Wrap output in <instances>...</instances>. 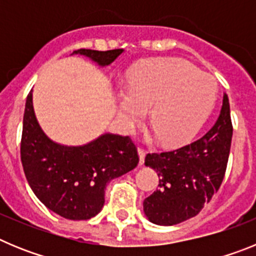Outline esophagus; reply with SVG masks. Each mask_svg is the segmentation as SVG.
I'll return each mask as SVG.
<instances>
[{"mask_svg":"<svg viewBox=\"0 0 256 256\" xmlns=\"http://www.w3.org/2000/svg\"><path fill=\"white\" fill-rule=\"evenodd\" d=\"M138 155H140V164H144V156H146V151L144 150V148H138Z\"/></svg>","mask_w":256,"mask_h":256,"instance_id":"esophagus-1","label":"esophagus"}]
</instances>
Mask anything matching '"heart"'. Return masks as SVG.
<instances>
[{
    "label": "heart",
    "mask_w": 256,
    "mask_h": 256,
    "mask_svg": "<svg viewBox=\"0 0 256 256\" xmlns=\"http://www.w3.org/2000/svg\"><path fill=\"white\" fill-rule=\"evenodd\" d=\"M216 79L187 61L158 58L130 76L128 90L120 92L119 110L132 126L151 108L156 137L166 146H177L198 132L216 105Z\"/></svg>",
    "instance_id": "b5f03b06"
}]
</instances>
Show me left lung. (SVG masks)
I'll list each match as a JSON object with an SVG mask.
<instances>
[{
    "instance_id": "left-lung-1",
    "label": "left lung",
    "mask_w": 256,
    "mask_h": 256,
    "mask_svg": "<svg viewBox=\"0 0 256 256\" xmlns=\"http://www.w3.org/2000/svg\"><path fill=\"white\" fill-rule=\"evenodd\" d=\"M232 133L230 101L224 94L220 114L206 134L177 150L146 155V166L159 176V190L144 201L148 220L174 226L198 216L223 182Z\"/></svg>"
}]
</instances>
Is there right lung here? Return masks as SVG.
<instances>
[{
	"label": "right lung",
	"instance_id": "add662e5",
	"mask_svg": "<svg viewBox=\"0 0 256 256\" xmlns=\"http://www.w3.org/2000/svg\"><path fill=\"white\" fill-rule=\"evenodd\" d=\"M122 52V48H80L73 54L105 66ZM20 156L26 180L40 202L72 220H87L98 214L105 202L106 184L134 169L140 162L130 136L105 133L76 148L51 141L36 119L32 91L24 110Z\"/></svg>",
	"mask_w": 256,
	"mask_h": 256
}]
</instances>
